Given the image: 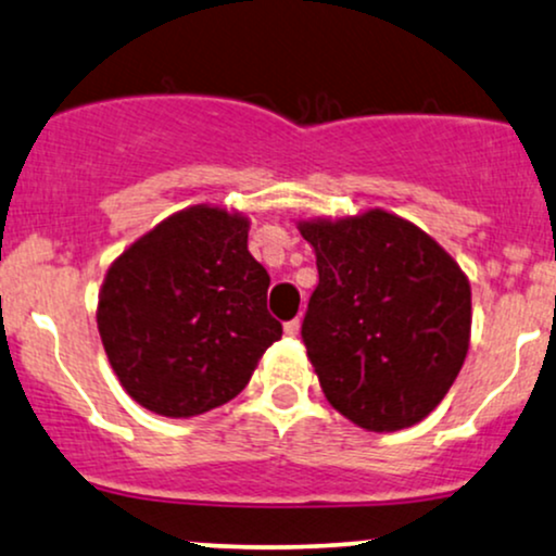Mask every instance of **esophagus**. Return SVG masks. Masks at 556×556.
<instances>
[{
  "label": "esophagus",
  "mask_w": 556,
  "mask_h": 556,
  "mask_svg": "<svg viewBox=\"0 0 556 556\" xmlns=\"http://www.w3.org/2000/svg\"><path fill=\"white\" fill-rule=\"evenodd\" d=\"M283 330H286V336H291V338H296L299 336V330H302V319H291V323H286L283 325Z\"/></svg>",
  "instance_id": "1"
}]
</instances>
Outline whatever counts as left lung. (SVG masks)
<instances>
[{"label":"left lung","instance_id":"obj_1","mask_svg":"<svg viewBox=\"0 0 556 556\" xmlns=\"http://www.w3.org/2000/svg\"><path fill=\"white\" fill-rule=\"evenodd\" d=\"M317 257L302 338L319 388L367 432L427 419L471 345V283L437 241L371 207L299 220Z\"/></svg>","mask_w":556,"mask_h":556}]
</instances>
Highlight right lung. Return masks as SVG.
Wrapping results in <instances>:
<instances>
[{"instance_id": "obj_1", "label": "right lung", "mask_w": 556, "mask_h": 556, "mask_svg": "<svg viewBox=\"0 0 556 556\" xmlns=\"http://www.w3.org/2000/svg\"><path fill=\"white\" fill-rule=\"evenodd\" d=\"M247 237L244 213L192 205L111 263L96 323L116 380L142 408L189 419L224 406L283 336Z\"/></svg>"}]
</instances>
